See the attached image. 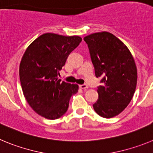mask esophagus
Returning a JSON list of instances; mask_svg holds the SVG:
<instances>
[{"mask_svg":"<svg viewBox=\"0 0 153 153\" xmlns=\"http://www.w3.org/2000/svg\"><path fill=\"white\" fill-rule=\"evenodd\" d=\"M79 87H80L81 89H83V90H85V89L88 88V86H87L86 84H82V85H79Z\"/></svg>","mask_w":153,"mask_h":153,"instance_id":"1","label":"esophagus"}]
</instances>
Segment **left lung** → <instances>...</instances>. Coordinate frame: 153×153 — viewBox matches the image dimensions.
<instances>
[{
  "label": "left lung",
  "instance_id": "8db88e82",
  "mask_svg": "<svg viewBox=\"0 0 153 153\" xmlns=\"http://www.w3.org/2000/svg\"><path fill=\"white\" fill-rule=\"evenodd\" d=\"M97 77H102L97 90L98 100L93 104L96 113L112 118L122 113L134 95L137 69L128 47L109 32L85 36Z\"/></svg>",
  "mask_w": 153,
  "mask_h": 153
}]
</instances>
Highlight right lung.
Returning <instances> with one entry per match:
<instances>
[{
	"label": "right lung",
	"mask_w": 153,
	"mask_h": 153,
	"mask_svg": "<svg viewBox=\"0 0 153 153\" xmlns=\"http://www.w3.org/2000/svg\"><path fill=\"white\" fill-rule=\"evenodd\" d=\"M82 41L78 36L47 33L27 48L20 63L19 75L24 97L37 114L48 120L60 118L67 111L77 84L60 82L57 76L69 54Z\"/></svg>",
	"instance_id": "add662e5"
}]
</instances>
